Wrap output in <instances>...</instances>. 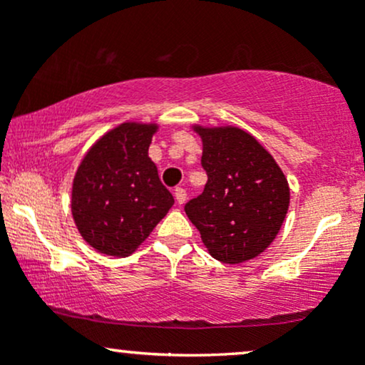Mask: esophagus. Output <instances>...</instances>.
<instances>
[{"mask_svg":"<svg viewBox=\"0 0 365 365\" xmlns=\"http://www.w3.org/2000/svg\"><path fill=\"white\" fill-rule=\"evenodd\" d=\"M175 199H177L178 204H183L187 200V192L183 187H177L175 188Z\"/></svg>","mask_w":365,"mask_h":365,"instance_id":"esophagus-1","label":"esophagus"}]
</instances>
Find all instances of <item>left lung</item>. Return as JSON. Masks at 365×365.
Returning a JSON list of instances; mask_svg holds the SVG:
<instances>
[{"label":"left lung","mask_w":365,"mask_h":365,"mask_svg":"<svg viewBox=\"0 0 365 365\" xmlns=\"http://www.w3.org/2000/svg\"><path fill=\"white\" fill-rule=\"evenodd\" d=\"M202 139L204 192L185 204L209 254L245 262L269 247L290 204L283 171L250 133L237 127H195Z\"/></svg>","instance_id":"1"}]
</instances>
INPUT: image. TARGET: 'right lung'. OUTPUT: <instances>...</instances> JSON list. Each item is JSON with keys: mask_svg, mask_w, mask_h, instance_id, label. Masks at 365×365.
Segmentation results:
<instances>
[{"mask_svg": "<svg viewBox=\"0 0 365 365\" xmlns=\"http://www.w3.org/2000/svg\"><path fill=\"white\" fill-rule=\"evenodd\" d=\"M156 130L121 123L92 145L75 173V225L98 252L127 257L175 204L148 154Z\"/></svg>", "mask_w": 365, "mask_h": 365, "instance_id": "obj_1", "label": "right lung"}]
</instances>
